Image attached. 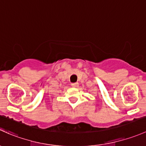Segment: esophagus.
Returning a JSON list of instances; mask_svg holds the SVG:
<instances>
[{"instance_id":"34e87169","label":"esophagus","mask_w":146,"mask_h":146,"mask_svg":"<svg viewBox=\"0 0 146 146\" xmlns=\"http://www.w3.org/2000/svg\"><path fill=\"white\" fill-rule=\"evenodd\" d=\"M71 85L72 87H78L79 86V83H77V82H76V83H72Z\"/></svg>"}]
</instances>
